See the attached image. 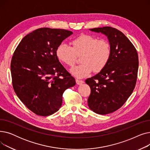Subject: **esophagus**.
<instances>
[{
    "label": "esophagus",
    "instance_id": "esophagus-1",
    "mask_svg": "<svg viewBox=\"0 0 150 150\" xmlns=\"http://www.w3.org/2000/svg\"><path fill=\"white\" fill-rule=\"evenodd\" d=\"M76 83L78 85H81L83 83H84V81L83 80H76Z\"/></svg>",
    "mask_w": 150,
    "mask_h": 150
}]
</instances>
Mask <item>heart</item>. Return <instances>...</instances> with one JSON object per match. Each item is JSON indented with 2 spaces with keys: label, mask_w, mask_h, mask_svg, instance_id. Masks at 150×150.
Returning <instances> with one entry per match:
<instances>
[{
  "label": "heart",
  "mask_w": 150,
  "mask_h": 150,
  "mask_svg": "<svg viewBox=\"0 0 150 150\" xmlns=\"http://www.w3.org/2000/svg\"><path fill=\"white\" fill-rule=\"evenodd\" d=\"M72 47L59 44L56 50L58 59L64 64L72 67L76 56L81 57L82 62L70 70V73L78 78L90 75L92 71L100 72L107 66L111 58V47L105 39H100L89 35H82L72 41Z\"/></svg>",
  "instance_id": "1"
}]
</instances>
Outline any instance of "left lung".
Masks as SVG:
<instances>
[{
    "label": "left lung",
    "mask_w": 150,
    "mask_h": 150,
    "mask_svg": "<svg viewBox=\"0 0 150 150\" xmlns=\"http://www.w3.org/2000/svg\"><path fill=\"white\" fill-rule=\"evenodd\" d=\"M90 30L106 36L111 47V58L105 68L86 80L91 90L89 108L105 115L122 107L132 93L137 77L138 54L128 38L116 28L103 27Z\"/></svg>",
    "instance_id": "left-lung-1"
}]
</instances>
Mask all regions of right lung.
I'll use <instances>...</instances> for the list:
<instances>
[{"instance_id": "1", "label": "right lung", "mask_w": 150, "mask_h": 150, "mask_svg": "<svg viewBox=\"0 0 150 150\" xmlns=\"http://www.w3.org/2000/svg\"><path fill=\"white\" fill-rule=\"evenodd\" d=\"M72 34L64 29L39 28L23 38L14 52L11 62L13 89L36 115L48 116L57 112L63 93L76 84L56 55L58 46Z\"/></svg>"}]
</instances>
